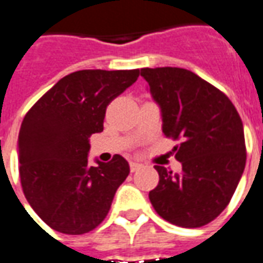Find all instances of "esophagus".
Returning <instances> with one entry per match:
<instances>
[{"label": "esophagus", "instance_id": "34e87169", "mask_svg": "<svg viewBox=\"0 0 263 263\" xmlns=\"http://www.w3.org/2000/svg\"><path fill=\"white\" fill-rule=\"evenodd\" d=\"M140 167H142V164H140V163L130 162V170H132V172H136V170H139Z\"/></svg>", "mask_w": 263, "mask_h": 263}]
</instances>
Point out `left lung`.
I'll list each match as a JSON object with an SVG mask.
<instances>
[{
  "instance_id": "1",
  "label": "left lung",
  "mask_w": 263,
  "mask_h": 263,
  "mask_svg": "<svg viewBox=\"0 0 263 263\" xmlns=\"http://www.w3.org/2000/svg\"><path fill=\"white\" fill-rule=\"evenodd\" d=\"M162 108L163 133L175 146L182 172L155 166L159 183L149 192L155 211L182 228H200L225 211L246 163L243 124L229 97L184 68H142Z\"/></svg>"
}]
</instances>
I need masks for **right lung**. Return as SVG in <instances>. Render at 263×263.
Masks as SVG:
<instances>
[{"instance_id": "add662e5", "label": "right lung", "mask_w": 263, "mask_h": 263, "mask_svg": "<svg viewBox=\"0 0 263 263\" xmlns=\"http://www.w3.org/2000/svg\"><path fill=\"white\" fill-rule=\"evenodd\" d=\"M139 74V68L80 70L63 77L25 114L18 135L21 186L54 231L84 235L107 216L130 167L120 155L90 166L88 139L103 132L107 106Z\"/></svg>"}]
</instances>
